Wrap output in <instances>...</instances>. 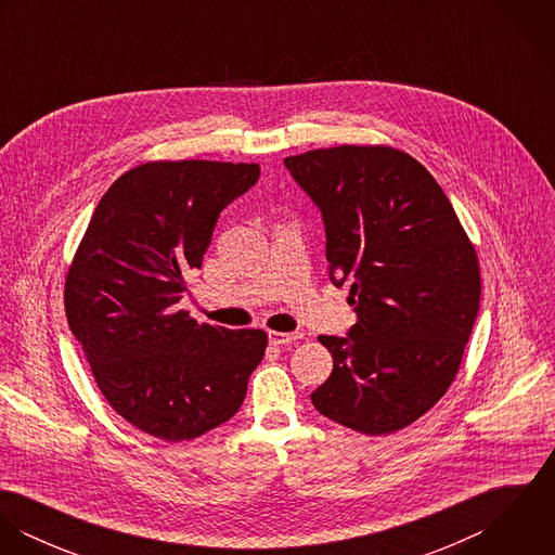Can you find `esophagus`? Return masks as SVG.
<instances>
[{
	"label": "esophagus",
	"instance_id": "obj_1",
	"mask_svg": "<svg viewBox=\"0 0 555 555\" xmlns=\"http://www.w3.org/2000/svg\"><path fill=\"white\" fill-rule=\"evenodd\" d=\"M301 333H282V331H269V341L275 346H286V344H295L297 339H301Z\"/></svg>",
	"mask_w": 555,
	"mask_h": 555
}]
</instances>
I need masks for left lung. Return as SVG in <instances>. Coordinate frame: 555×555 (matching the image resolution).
<instances>
[{
    "label": "left lung",
    "instance_id": "obj_1",
    "mask_svg": "<svg viewBox=\"0 0 555 555\" xmlns=\"http://www.w3.org/2000/svg\"><path fill=\"white\" fill-rule=\"evenodd\" d=\"M314 201L328 278L350 284L357 324L320 335L333 372L312 393L367 436L423 416L457 376L480 304L475 245L427 168L393 147L339 145L284 159Z\"/></svg>",
    "mask_w": 555,
    "mask_h": 555
}]
</instances>
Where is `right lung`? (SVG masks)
Segmentation results:
<instances>
[{"mask_svg": "<svg viewBox=\"0 0 555 555\" xmlns=\"http://www.w3.org/2000/svg\"><path fill=\"white\" fill-rule=\"evenodd\" d=\"M258 177V164H141L100 198L68 269L66 317L102 396L159 440L235 416L264 357V331L198 324L177 306L222 209Z\"/></svg>", "mask_w": 555, "mask_h": 555, "instance_id": "right-lung-1", "label": "right lung"}]
</instances>
